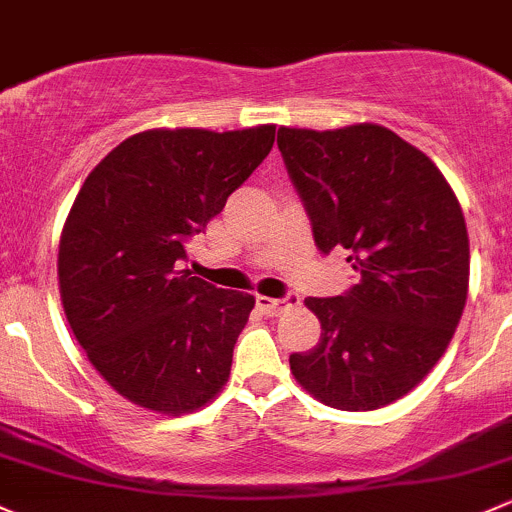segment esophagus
<instances>
[{"label": "esophagus", "instance_id": "34e87169", "mask_svg": "<svg viewBox=\"0 0 512 512\" xmlns=\"http://www.w3.org/2000/svg\"><path fill=\"white\" fill-rule=\"evenodd\" d=\"M295 303H298V295L295 293H288L286 298H268V295H256V305L268 315L286 313V310L293 308Z\"/></svg>", "mask_w": 512, "mask_h": 512}]
</instances>
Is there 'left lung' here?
<instances>
[{
	"label": "left lung",
	"mask_w": 512,
	"mask_h": 512,
	"mask_svg": "<svg viewBox=\"0 0 512 512\" xmlns=\"http://www.w3.org/2000/svg\"><path fill=\"white\" fill-rule=\"evenodd\" d=\"M278 150L323 254L347 249L360 276L335 298H308L320 342L291 372L342 412L387 407L449 347L468 295V231L439 167L382 125L278 128Z\"/></svg>",
	"instance_id": "1"
}]
</instances>
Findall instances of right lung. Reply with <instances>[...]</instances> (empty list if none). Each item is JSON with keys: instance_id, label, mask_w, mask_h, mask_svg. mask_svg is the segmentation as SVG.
<instances>
[{"instance_id": "obj_1", "label": "right lung", "mask_w": 512, "mask_h": 512, "mask_svg": "<svg viewBox=\"0 0 512 512\" xmlns=\"http://www.w3.org/2000/svg\"><path fill=\"white\" fill-rule=\"evenodd\" d=\"M276 125L145 130L86 177L61 231L59 286L91 365L138 407H204L231 372L254 295L192 276L187 244L266 160Z\"/></svg>"}]
</instances>
